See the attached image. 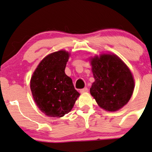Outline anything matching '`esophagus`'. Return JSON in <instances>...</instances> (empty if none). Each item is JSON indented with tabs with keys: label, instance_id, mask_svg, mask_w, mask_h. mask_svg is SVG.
Here are the masks:
<instances>
[{
	"label": "esophagus",
	"instance_id": "34e87169",
	"mask_svg": "<svg viewBox=\"0 0 152 152\" xmlns=\"http://www.w3.org/2000/svg\"><path fill=\"white\" fill-rule=\"evenodd\" d=\"M80 93H84V92H88V88H83L81 90H80Z\"/></svg>",
	"mask_w": 152,
	"mask_h": 152
}]
</instances>
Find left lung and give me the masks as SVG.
<instances>
[{
	"label": "left lung",
	"mask_w": 152,
	"mask_h": 152,
	"mask_svg": "<svg viewBox=\"0 0 152 152\" xmlns=\"http://www.w3.org/2000/svg\"><path fill=\"white\" fill-rule=\"evenodd\" d=\"M94 82L90 93L102 108L116 111L126 105L134 89L131 71L115 55L104 54L91 60Z\"/></svg>",
	"instance_id": "1"
}]
</instances>
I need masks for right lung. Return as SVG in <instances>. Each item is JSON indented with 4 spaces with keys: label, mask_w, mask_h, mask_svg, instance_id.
<instances>
[{
    "label": "right lung",
    "mask_w": 152,
    "mask_h": 152,
    "mask_svg": "<svg viewBox=\"0 0 152 152\" xmlns=\"http://www.w3.org/2000/svg\"><path fill=\"white\" fill-rule=\"evenodd\" d=\"M69 56L65 50L49 54L39 64L30 80L34 100L48 117H63L70 112L80 95L64 72Z\"/></svg>",
    "instance_id": "right-lung-1"
}]
</instances>
